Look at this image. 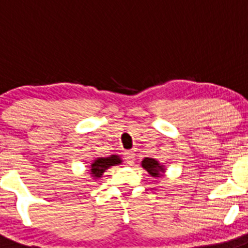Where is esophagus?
Instances as JSON below:
<instances>
[{
	"label": "esophagus",
	"mask_w": 248,
	"mask_h": 248,
	"mask_svg": "<svg viewBox=\"0 0 248 248\" xmlns=\"http://www.w3.org/2000/svg\"><path fill=\"white\" fill-rule=\"evenodd\" d=\"M124 160L127 161V164H130V165H132L135 161V153L134 151H126V153L124 154Z\"/></svg>",
	"instance_id": "esophagus-1"
}]
</instances>
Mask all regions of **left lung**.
Wrapping results in <instances>:
<instances>
[{
    "label": "left lung",
    "instance_id": "left-lung-1",
    "mask_svg": "<svg viewBox=\"0 0 248 248\" xmlns=\"http://www.w3.org/2000/svg\"><path fill=\"white\" fill-rule=\"evenodd\" d=\"M141 164H142V168L149 171L150 175L157 176L160 171H163V165H160L155 159H151V157H145Z\"/></svg>",
    "mask_w": 248,
    "mask_h": 248
}]
</instances>
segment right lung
<instances>
[{
  "mask_svg": "<svg viewBox=\"0 0 248 248\" xmlns=\"http://www.w3.org/2000/svg\"><path fill=\"white\" fill-rule=\"evenodd\" d=\"M120 163V157L116 155H112L109 157H99V159L94 160V163L91 165V174H92L93 178H101L106 169H108L109 166L117 165Z\"/></svg>",
  "mask_w": 248,
  "mask_h": 248,
  "instance_id": "obj_1",
  "label": "right lung"
}]
</instances>
